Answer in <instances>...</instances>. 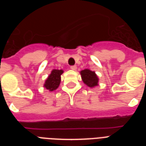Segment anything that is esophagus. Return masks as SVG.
<instances>
[{"instance_id": "esophagus-1", "label": "esophagus", "mask_w": 146, "mask_h": 146, "mask_svg": "<svg viewBox=\"0 0 146 146\" xmlns=\"http://www.w3.org/2000/svg\"><path fill=\"white\" fill-rule=\"evenodd\" d=\"M70 69H72V70H76V69H77V66H72L70 67Z\"/></svg>"}]
</instances>
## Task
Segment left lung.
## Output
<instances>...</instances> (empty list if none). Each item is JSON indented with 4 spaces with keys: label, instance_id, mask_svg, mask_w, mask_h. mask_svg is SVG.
<instances>
[{
    "label": "left lung",
    "instance_id": "obj_1",
    "mask_svg": "<svg viewBox=\"0 0 146 146\" xmlns=\"http://www.w3.org/2000/svg\"><path fill=\"white\" fill-rule=\"evenodd\" d=\"M82 82L89 88H94L99 86V77L96 75L95 72L86 69L80 72Z\"/></svg>",
    "mask_w": 146,
    "mask_h": 146
}]
</instances>
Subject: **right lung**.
Wrapping results in <instances>:
<instances>
[{"mask_svg": "<svg viewBox=\"0 0 146 146\" xmlns=\"http://www.w3.org/2000/svg\"><path fill=\"white\" fill-rule=\"evenodd\" d=\"M64 73L63 69H52L44 84V88L49 91H55L59 87L61 81L60 75Z\"/></svg>", "mask_w": 146, "mask_h": 146, "instance_id": "add662e5", "label": "right lung"}]
</instances>
